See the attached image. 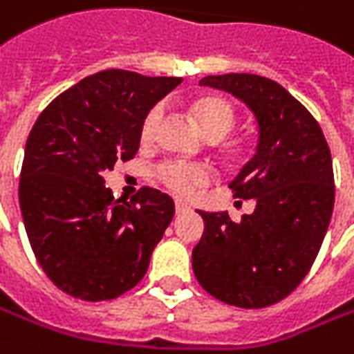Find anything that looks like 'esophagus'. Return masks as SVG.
<instances>
[{
  "instance_id": "esophagus-1",
  "label": "esophagus",
  "mask_w": 354,
  "mask_h": 354,
  "mask_svg": "<svg viewBox=\"0 0 354 354\" xmlns=\"http://www.w3.org/2000/svg\"><path fill=\"white\" fill-rule=\"evenodd\" d=\"M174 205H176V214H184V212H188L189 209L188 201H184L182 198H176V200H174Z\"/></svg>"
}]
</instances>
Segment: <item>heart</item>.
I'll return each instance as SVG.
<instances>
[{"instance_id":"1","label":"heart","mask_w":354,"mask_h":354,"mask_svg":"<svg viewBox=\"0 0 354 354\" xmlns=\"http://www.w3.org/2000/svg\"><path fill=\"white\" fill-rule=\"evenodd\" d=\"M192 113L196 117L201 131L212 140L225 139L227 135L237 125V113L233 105L223 97L217 95H203L196 100L192 105ZM162 117V107L153 105L140 125V139L151 140L158 129ZM158 180L165 184L166 188L178 194H196L198 189L209 184L212 180V170L203 165H194V162H184V160H168L162 162L156 170Z\"/></svg>"}]
</instances>
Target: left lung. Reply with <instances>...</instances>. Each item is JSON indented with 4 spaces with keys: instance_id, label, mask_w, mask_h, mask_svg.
Returning a JSON list of instances; mask_svg holds the SVG:
<instances>
[{
    "instance_id": "obj_1",
    "label": "left lung",
    "mask_w": 354,
    "mask_h": 354,
    "mask_svg": "<svg viewBox=\"0 0 354 354\" xmlns=\"http://www.w3.org/2000/svg\"><path fill=\"white\" fill-rule=\"evenodd\" d=\"M200 84L249 105L259 145L229 184L254 212L237 223L227 212H200L205 229L192 252L194 274L229 306L266 308L299 286L322 249L335 201L331 151L319 123L274 80L223 74Z\"/></svg>"
}]
</instances>
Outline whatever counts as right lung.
<instances>
[{
	"label": "right lung",
	"mask_w": 354,
	"mask_h": 354,
	"mask_svg": "<svg viewBox=\"0 0 354 354\" xmlns=\"http://www.w3.org/2000/svg\"><path fill=\"white\" fill-rule=\"evenodd\" d=\"M180 82L104 70L60 93L32 125L19 205L37 261L68 296L113 299L147 272L174 201L147 186L113 200L104 172L137 154L147 111Z\"/></svg>",
	"instance_id": "1"
}]
</instances>
